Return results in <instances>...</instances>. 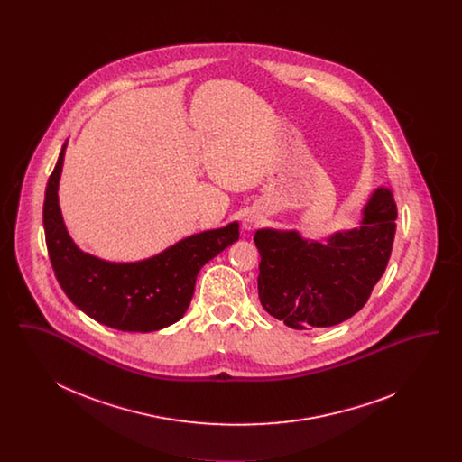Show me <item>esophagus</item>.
<instances>
[{
    "label": "esophagus",
    "instance_id": "34e87169",
    "mask_svg": "<svg viewBox=\"0 0 462 462\" xmlns=\"http://www.w3.org/2000/svg\"><path fill=\"white\" fill-rule=\"evenodd\" d=\"M262 220V217L260 215H256V213H247L245 217H244V220H242V226H244V230H253L258 223Z\"/></svg>",
    "mask_w": 462,
    "mask_h": 462
}]
</instances>
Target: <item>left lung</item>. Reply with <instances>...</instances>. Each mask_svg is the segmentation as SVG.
I'll list each match as a JSON object with an SVG mask.
<instances>
[{
    "instance_id": "8db88e82",
    "label": "left lung",
    "mask_w": 462,
    "mask_h": 462,
    "mask_svg": "<svg viewBox=\"0 0 462 462\" xmlns=\"http://www.w3.org/2000/svg\"><path fill=\"white\" fill-rule=\"evenodd\" d=\"M395 220L393 194L381 185L364 204L356 226L322 241L294 228L256 230L264 310L298 330L330 328L353 317L386 270Z\"/></svg>"
}]
</instances>
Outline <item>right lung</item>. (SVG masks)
<instances>
[{
	"mask_svg": "<svg viewBox=\"0 0 462 462\" xmlns=\"http://www.w3.org/2000/svg\"><path fill=\"white\" fill-rule=\"evenodd\" d=\"M67 140L44 192L43 226L50 262L67 298L93 320L128 332L178 322L192 301L199 270L239 239V221L189 236L138 262H109L72 241L59 204Z\"/></svg>",
	"mask_w": 462,
	"mask_h": 462,
	"instance_id": "add662e5",
	"label": "right lung"
}]
</instances>
